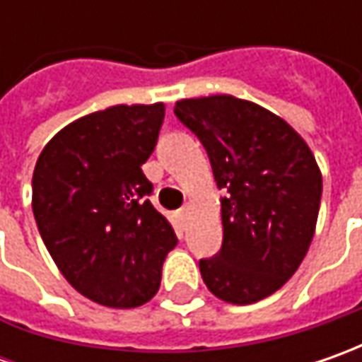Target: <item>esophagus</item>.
<instances>
[{"instance_id":"esophagus-1","label":"esophagus","mask_w":362,"mask_h":362,"mask_svg":"<svg viewBox=\"0 0 362 362\" xmlns=\"http://www.w3.org/2000/svg\"><path fill=\"white\" fill-rule=\"evenodd\" d=\"M189 216V205H183L181 209H179V219H181V223H185L187 221Z\"/></svg>"}]
</instances>
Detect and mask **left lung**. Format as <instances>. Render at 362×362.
<instances>
[{
	"label": "left lung",
	"mask_w": 362,
	"mask_h": 362,
	"mask_svg": "<svg viewBox=\"0 0 362 362\" xmlns=\"http://www.w3.org/2000/svg\"><path fill=\"white\" fill-rule=\"evenodd\" d=\"M214 169L223 242L199 259L205 286L231 304L274 294L298 270L313 242L322 175L288 122L262 106L219 94L175 105Z\"/></svg>",
	"instance_id": "8db88e82"
}]
</instances>
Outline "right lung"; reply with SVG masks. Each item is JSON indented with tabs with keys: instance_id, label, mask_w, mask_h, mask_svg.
<instances>
[{
	"instance_id": "add662e5",
	"label": "right lung",
	"mask_w": 362,
	"mask_h": 362,
	"mask_svg": "<svg viewBox=\"0 0 362 362\" xmlns=\"http://www.w3.org/2000/svg\"><path fill=\"white\" fill-rule=\"evenodd\" d=\"M165 106L119 105L68 124L40 153L32 207L62 276L92 302L134 308L157 294L171 223L148 202L143 165Z\"/></svg>"
}]
</instances>
